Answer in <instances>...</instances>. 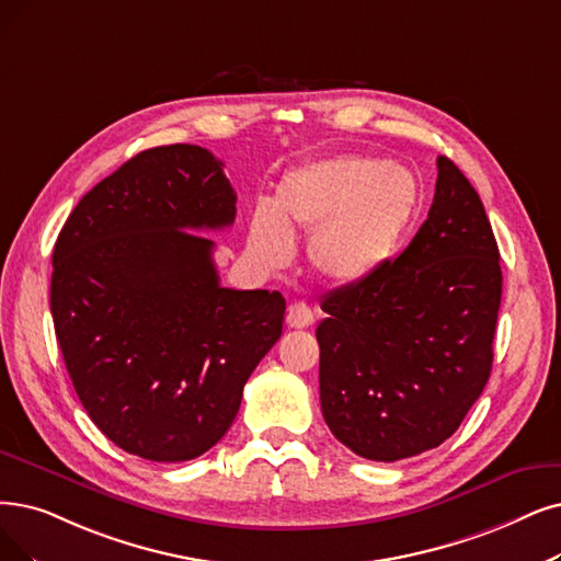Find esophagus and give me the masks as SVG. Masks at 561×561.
Instances as JSON below:
<instances>
[{"mask_svg": "<svg viewBox=\"0 0 561 561\" xmlns=\"http://www.w3.org/2000/svg\"><path fill=\"white\" fill-rule=\"evenodd\" d=\"M312 322H316V312L310 310L308 304L297 301L287 308V324L293 329H308Z\"/></svg>", "mask_w": 561, "mask_h": 561, "instance_id": "34e87169", "label": "esophagus"}]
</instances>
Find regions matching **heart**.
<instances>
[{"instance_id":"b5f03b06","label":"heart","mask_w":561,"mask_h":561,"mask_svg":"<svg viewBox=\"0 0 561 561\" xmlns=\"http://www.w3.org/2000/svg\"><path fill=\"white\" fill-rule=\"evenodd\" d=\"M419 179L398 163L333 156L289 172L274 205H257L249 253L264 268L293 255V234L306 232L308 257L339 283L373 276L405 237L419 207Z\"/></svg>"}]
</instances>
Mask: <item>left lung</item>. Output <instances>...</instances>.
Here are the masks:
<instances>
[{"instance_id": "obj_1", "label": "left lung", "mask_w": 561, "mask_h": 561, "mask_svg": "<svg viewBox=\"0 0 561 561\" xmlns=\"http://www.w3.org/2000/svg\"><path fill=\"white\" fill-rule=\"evenodd\" d=\"M500 301L481 197L439 156L433 207L408 249L322 299L320 402L335 439L379 462L449 439L490 377Z\"/></svg>"}]
</instances>
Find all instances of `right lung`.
I'll list each match as a JSON object with an SVG mask.
<instances>
[{
  "instance_id": "1",
  "label": "right lung",
  "mask_w": 561,
  "mask_h": 561,
  "mask_svg": "<svg viewBox=\"0 0 561 561\" xmlns=\"http://www.w3.org/2000/svg\"><path fill=\"white\" fill-rule=\"evenodd\" d=\"M234 205L211 151L153 147L89 191L57 237L50 310L66 370L89 419L133 456L209 451L280 339L283 295L220 287L214 241L197 234L232 226Z\"/></svg>"
}]
</instances>
